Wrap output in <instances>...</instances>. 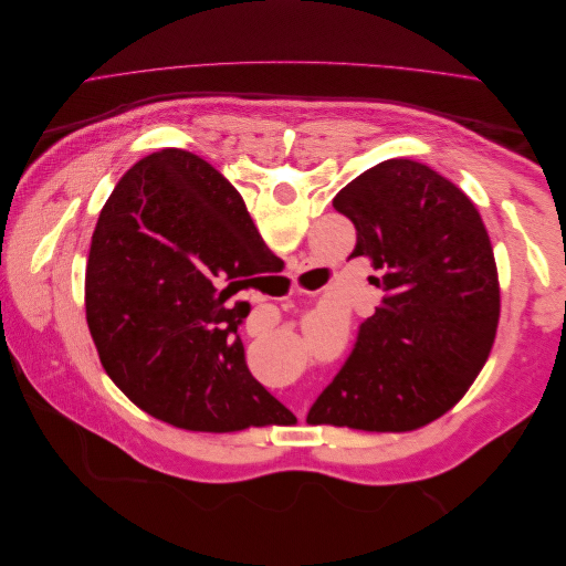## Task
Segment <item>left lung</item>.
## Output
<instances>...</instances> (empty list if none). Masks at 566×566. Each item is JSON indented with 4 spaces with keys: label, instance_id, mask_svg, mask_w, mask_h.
<instances>
[{
    "label": "left lung",
    "instance_id": "8db88e82",
    "mask_svg": "<svg viewBox=\"0 0 566 566\" xmlns=\"http://www.w3.org/2000/svg\"><path fill=\"white\" fill-rule=\"evenodd\" d=\"M333 208L385 297L306 422L416 430L462 399L493 347L501 287L484 221L455 184L403 158L366 169Z\"/></svg>",
    "mask_w": 566,
    "mask_h": 566
}]
</instances>
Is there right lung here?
<instances>
[{
	"mask_svg": "<svg viewBox=\"0 0 566 566\" xmlns=\"http://www.w3.org/2000/svg\"><path fill=\"white\" fill-rule=\"evenodd\" d=\"M273 254L241 193L193 153L165 148L117 181L92 235L84 306L111 380L153 418L193 432L293 413L252 378L238 328Z\"/></svg>",
	"mask_w": 566,
	"mask_h": 566,
	"instance_id": "1",
	"label": "right lung"
}]
</instances>
